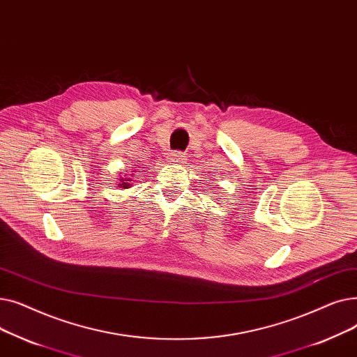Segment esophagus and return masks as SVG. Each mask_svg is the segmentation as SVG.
<instances>
[{
	"instance_id": "esophagus-1",
	"label": "esophagus",
	"mask_w": 357,
	"mask_h": 357,
	"mask_svg": "<svg viewBox=\"0 0 357 357\" xmlns=\"http://www.w3.org/2000/svg\"><path fill=\"white\" fill-rule=\"evenodd\" d=\"M183 161H184V154L181 151H174L168 157V162H172V164H180Z\"/></svg>"
}]
</instances>
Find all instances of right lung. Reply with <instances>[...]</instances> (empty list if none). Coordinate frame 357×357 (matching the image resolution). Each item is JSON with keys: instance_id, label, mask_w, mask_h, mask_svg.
Listing matches in <instances>:
<instances>
[{"instance_id": "obj_1", "label": "right lung", "mask_w": 357, "mask_h": 357, "mask_svg": "<svg viewBox=\"0 0 357 357\" xmlns=\"http://www.w3.org/2000/svg\"><path fill=\"white\" fill-rule=\"evenodd\" d=\"M119 180H121V181H122V183H121V184H119V185H121V188H123V189H125V188H128V185H130V184H129L130 178H119Z\"/></svg>"}]
</instances>
